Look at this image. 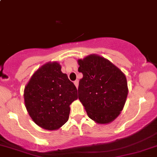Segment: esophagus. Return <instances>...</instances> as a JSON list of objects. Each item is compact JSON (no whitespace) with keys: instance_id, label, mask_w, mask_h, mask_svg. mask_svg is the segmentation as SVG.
Instances as JSON below:
<instances>
[{"instance_id":"obj_1","label":"esophagus","mask_w":157,"mask_h":157,"mask_svg":"<svg viewBox=\"0 0 157 157\" xmlns=\"http://www.w3.org/2000/svg\"><path fill=\"white\" fill-rule=\"evenodd\" d=\"M78 83H79L78 80H75V81L74 82V85H75V86H76V87H77V88H78Z\"/></svg>"}]
</instances>
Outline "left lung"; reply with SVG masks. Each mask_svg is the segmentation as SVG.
<instances>
[{
  "label": "left lung",
  "instance_id": "obj_1",
  "mask_svg": "<svg viewBox=\"0 0 157 157\" xmlns=\"http://www.w3.org/2000/svg\"><path fill=\"white\" fill-rule=\"evenodd\" d=\"M80 80L78 98L89 118L97 124H109L125 104L128 88L124 73L110 61L98 55L78 59Z\"/></svg>",
  "mask_w": 157,
  "mask_h": 157
}]
</instances>
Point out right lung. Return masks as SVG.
Wrapping results in <instances>:
<instances>
[{"instance_id": "right-lung-1", "label": "right lung", "mask_w": 157, "mask_h": 157, "mask_svg": "<svg viewBox=\"0 0 157 157\" xmlns=\"http://www.w3.org/2000/svg\"><path fill=\"white\" fill-rule=\"evenodd\" d=\"M23 96L33 121L48 131L59 129L67 122L70 105L78 99L77 88L57 61L45 63L35 71Z\"/></svg>"}]
</instances>
